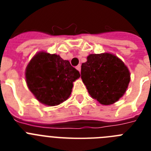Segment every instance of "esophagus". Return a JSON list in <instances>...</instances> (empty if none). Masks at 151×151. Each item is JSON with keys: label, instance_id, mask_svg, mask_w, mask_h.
<instances>
[{"label": "esophagus", "instance_id": "34e87169", "mask_svg": "<svg viewBox=\"0 0 151 151\" xmlns=\"http://www.w3.org/2000/svg\"><path fill=\"white\" fill-rule=\"evenodd\" d=\"M76 69L78 71H79V73L81 72V65H78V66H76Z\"/></svg>", "mask_w": 151, "mask_h": 151}]
</instances>
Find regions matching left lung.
<instances>
[{
    "label": "left lung",
    "instance_id": "left-lung-1",
    "mask_svg": "<svg viewBox=\"0 0 151 151\" xmlns=\"http://www.w3.org/2000/svg\"><path fill=\"white\" fill-rule=\"evenodd\" d=\"M81 76L91 97L103 105L118 101L130 82L127 66L110 53L90 54L82 64Z\"/></svg>",
    "mask_w": 151,
    "mask_h": 151
}]
</instances>
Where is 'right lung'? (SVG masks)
<instances>
[{
	"label": "right lung",
	"instance_id": "right-lung-1",
	"mask_svg": "<svg viewBox=\"0 0 151 151\" xmlns=\"http://www.w3.org/2000/svg\"><path fill=\"white\" fill-rule=\"evenodd\" d=\"M79 77V72L69 61L44 51L36 54L26 69L28 88L36 99L47 106H57L67 100L73 82Z\"/></svg>",
	"mask_w": 151,
	"mask_h": 151
}]
</instances>
